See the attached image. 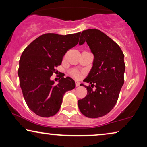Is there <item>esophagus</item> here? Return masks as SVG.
<instances>
[{"instance_id":"1","label":"esophagus","mask_w":147,"mask_h":147,"mask_svg":"<svg viewBox=\"0 0 147 147\" xmlns=\"http://www.w3.org/2000/svg\"><path fill=\"white\" fill-rule=\"evenodd\" d=\"M75 83H76V87H78V86H79L80 84V82H78V81H76Z\"/></svg>"}]
</instances>
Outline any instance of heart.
Here are the masks:
<instances>
[{"instance_id": "b5f03b06", "label": "heart", "mask_w": 147, "mask_h": 147, "mask_svg": "<svg viewBox=\"0 0 147 147\" xmlns=\"http://www.w3.org/2000/svg\"><path fill=\"white\" fill-rule=\"evenodd\" d=\"M71 74L74 76H75L76 78H79L80 76V74L79 72L77 71H75V70H74V71H71Z\"/></svg>"}]
</instances>
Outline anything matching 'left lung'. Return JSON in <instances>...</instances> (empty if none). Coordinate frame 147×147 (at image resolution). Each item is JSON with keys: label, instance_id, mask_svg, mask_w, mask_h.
I'll use <instances>...</instances> for the list:
<instances>
[{"label": "left lung", "instance_id": "8db88e82", "mask_svg": "<svg viewBox=\"0 0 147 147\" xmlns=\"http://www.w3.org/2000/svg\"><path fill=\"white\" fill-rule=\"evenodd\" d=\"M85 42L94 55L93 66L84 80L91 86L80 84L87 88L88 94L78 104L84 116L96 118L107 114L117 102L124 84V55L119 45L98 29L82 31L79 45Z\"/></svg>", "mask_w": 147, "mask_h": 147}]
</instances>
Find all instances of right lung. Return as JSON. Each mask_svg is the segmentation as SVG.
Returning a JSON list of instances; mask_svg holds the SVG:
<instances>
[{
  "mask_svg": "<svg viewBox=\"0 0 147 147\" xmlns=\"http://www.w3.org/2000/svg\"><path fill=\"white\" fill-rule=\"evenodd\" d=\"M80 33L42 35L24 50L18 75L23 97L29 109L41 117L53 116L61 107L66 92L75 88L74 80L62 78L57 85L51 80L64 55L78 43Z\"/></svg>",
  "mask_w": 147,
  "mask_h": 147,
  "instance_id": "right-lung-1",
  "label": "right lung"
}]
</instances>
